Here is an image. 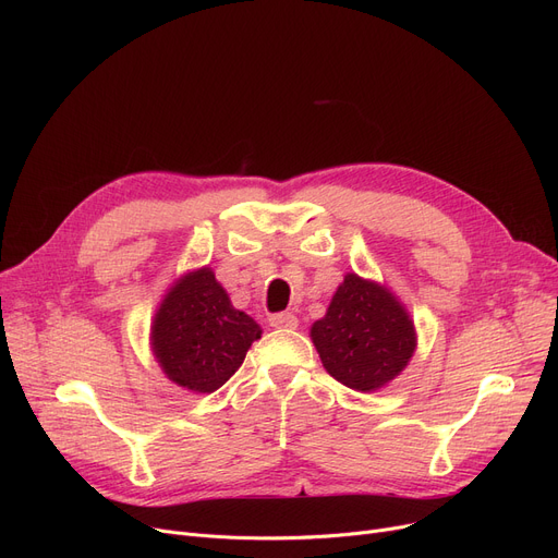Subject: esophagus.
Returning a JSON list of instances; mask_svg holds the SVG:
<instances>
[{
    "instance_id": "34e87169",
    "label": "esophagus",
    "mask_w": 558,
    "mask_h": 558,
    "mask_svg": "<svg viewBox=\"0 0 558 558\" xmlns=\"http://www.w3.org/2000/svg\"><path fill=\"white\" fill-rule=\"evenodd\" d=\"M271 328H284V330H294L299 328V318L291 314V312H278V314H271L269 318Z\"/></svg>"
}]
</instances>
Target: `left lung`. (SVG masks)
Segmentation results:
<instances>
[{
  "label": "left lung",
  "mask_w": 558,
  "mask_h": 558,
  "mask_svg": "<svg viewBox=\"0 0 558 558\" xmlns=\"http://www.w3.org/2000/svg\"><path fill=\"white\" fill-rule=\"evenodd\" d=\"M326 371L355 391H375L414 355V324L385 287L348 274L328 314L312 326Z\"/></svg>",
  "instance_id": "obj_1"
}]
</instances>
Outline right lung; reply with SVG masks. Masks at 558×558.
<instances>
[{
  "label": "right lung",
  "mask_w": 558,
  "mask_h": 558,
  "mask_svg": "<svg viewBox=\"0 0 558 558\" xmlns=\"http://www.w3.org/2000/svg\"><path fill=\"white\" fill-rule=\"evenodd\" d=\"M259 335L255 320L230 305L210 269L175 282L151 328L154 353L167 377L196 393L226 385Z\"/></svg>",
  "instance_id": "1"
}]
</instances>
